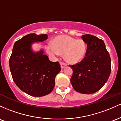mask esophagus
<instances>
[{
    "label": "esophagus",
    "mask_w": 121,
    "mask_h": 121,
    "mask_svg": "<svg viewBox=\"0 0 121 121\" xmlns=\"http://www.w3.org/2000/svg\"><path fill=\"white\" fill-rule=\"evenodd\" d=\"M60 66H61V68H62V69H63V68H64L65 67H66V63H64V62H60Z\"/></svg>",
    "instance_id": "esophagus-1"
}]
</instances>
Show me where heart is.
I'll return each mask as SVG.
<instances>
[{"label":"heart","mask_w":121,"mask_h":121,"mask_svg":"<svg viewBox=\"0 0 121 121\" xmlns=\"http://www.w3.org/2000/svg\"><path fill=\"white\" fill-rule=\"evenodd\" d=\"M46 51L51 55L65 54L67 62L75 64L84 58L86 51V43L81 39H75L67 35H59L52 41V46L47 45Z\"/></svg>","instance_id":"obj_1"}]
</instances>
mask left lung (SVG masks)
Wrapping results in <instances>:
<instances>
[{"label": "left lung", "instance_id": "1", "mask_svg": "<svg viewBox=\"0 0 121 121\" xmlns=\"http://www.w3.org/2000/svg\"><path fill=\"white\" fill-rule=\"evenodd\" d=\"M82 38L87 44L85 56L79 63L70 65L73 74L70 81L74 90L90 94L99 90L111 73V59L104 40L90 34Z\"/></svg>", "mask_w": 121, "mask_h": 121}]
</instances>
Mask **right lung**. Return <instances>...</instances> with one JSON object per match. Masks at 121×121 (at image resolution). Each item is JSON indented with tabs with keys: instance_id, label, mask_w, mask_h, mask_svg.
<instances>
[{
	"instance_id": "obj_1",
	"label": "right lung",
	"mask_w": 121,
	"mask_h": 121,
	"mask_svg": "<svg viewBox=\"0 0 121 121\" xmlns=\"http://www.w3.org/2000/svg\"><path fill=\"white\" fill-rule=\"evenodd\" d=\"M46 34H30L17 40L9 59L12 77L22 91L33 97H42L51 93L55 77L60 71L59 62H51L42 50L34 52L31 44L43 42Z\"/></svg>"
}]
</instances>
